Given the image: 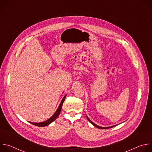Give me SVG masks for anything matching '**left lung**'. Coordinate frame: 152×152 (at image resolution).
<instances>
[{
  "mask_svg": "<svg viewBox=\"0 0 152 152\" xmlns=\"http://www.w3.org/2000/svg\"><path fill=\"white\" fill-rule=\"evenodd\" d=\"M86 118L88 119V120L93 125V126H94L95 127H97V128H99V129H109V128H112V127H114V126H115L116 125H114V126H110V127H100V126H98V125H97V124H96L95 123H94L93 121H91L90 120V118L86 115Z\"/></svg>",
  "mask_w": 152,
  "mask_h": 152,
  "instance_id": "1",
  "label": "left lung"
}]
</instances>
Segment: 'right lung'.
<instances>
[{
	"label": "right lung",
	"mask_w": 152,
	"mask_h": 152,
	"mask_svg": "<svg viewBox=\"0 0 152 152\" xmlns=\"http://www.w3.org/2000/svg\"><path fill=\"white\" fill-rule=\"evenodd\" d=\"M66 96H67V95H66V96H65L63 97V99H62V100H61V103H60V104H59V106H58V109H57L56 111V112L54 113V114H53L50 118H49V119L47 120L46 121H43V122L34 123V122H30V121H29V123H31V124H34V125H35V126H39V127H44V126H46L50 124L51 123H52L53 121H55V120L58 118V115H59L60 112H61V108H62V106L63 102H64V100H65V99H66Z\"/></svg>",
	"instance_id": "1"
}]
</instances>
